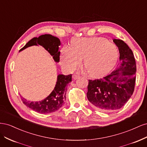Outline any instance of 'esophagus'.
Returning a JSON list of instances; mask_svg holds the SVG:
<instances>
[{"instance_id":"obj_1","label":"esophagus","mask_w":147,"mask_h":147,"mask_svg":"<svg viewBox=\"0 0 147 147\" xmlns=\"http://www.w3.org/2000/svg\"><path fill=\"white\" fill-rule=\"evenodd\" d=\"M79 77H80V75H77V74H74V75H72V78H73L74 80H76V79H77Z\"/></svg>"}]
</instances>
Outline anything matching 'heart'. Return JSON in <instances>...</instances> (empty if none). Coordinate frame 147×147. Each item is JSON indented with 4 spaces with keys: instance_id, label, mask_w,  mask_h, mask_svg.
I'll return each instance as SVG.
<instances>
[{
    "instance_id": "obj_1",
    "label": "heart",
    "mask_w": 147,
    "mask_h": 147,
    "mask_svg": "<svg viewBox=\"0 0 147 147\" xmlns=\"http://www.w3.org/2000/svg\"><path fill=\"white\" fill-rule=\"evenodd\" d=\"M118 57L117 46L104 38H80L72 40L70 47L62 49L61 63L65 69L72 71L84 58L83 65L89 76L98 77L113 69Z\"/></svg>"
}]
</instances>
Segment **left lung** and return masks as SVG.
Returning <instances> with one entry per match:
<instances>
[{
	"instance_id": "8db88e82",
	"label": "left lung",
	"mask_w": 147,
	"mask_h": 147,
	"mask_svg": "<svg viewBox=\"0 0 147 147\" xmlns=\"http://www.w3.org/2000/svg\"><path fill=\"white\" fill-rule=\"evenodd\" d=\"M119 53L117 67L100 79L89 80L87 98L94 108L103 112L121 109L134 91L136 62L131 48L121 40L113 39Z\"/></svg>"
}]
</instances>
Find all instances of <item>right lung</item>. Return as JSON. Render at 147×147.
<instances>
[{"instance_id":"add662e5","label":"right lung","mask_w":147,"mask_h":147,"mask_svg":"<svg viewBox=\"0 0 147 147\" xmlns=\"http://www.w3.org/2000/svg\"><path fill=\"white\" fill-rule=\"evenodd\" d=\"M38 45L44 47L53 56L56 63L59 62L60 51H58L61 42L58 38L50 34L42 35L38 37H34L26 44L20 51L26 48ZM72 74L64 75L60 74L57 76V82L54 90L45 99L38 102H30L24 98H21L23 104L28 107L40 113H49L56 112L64 104L67 84L72 82Z\"/></svg>"}]
</instances>
